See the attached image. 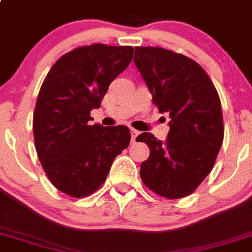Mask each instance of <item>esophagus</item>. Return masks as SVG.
<instances>
[{
  "label": "esophagus",
  "mask_w": 252,
  "mask_h": 252,
  "mask_svg": "<svg viewBox=\"0 0 252 252\" xmlns=\"http://www.w3.org/2000/svg\"><path fill=\"white\" fill-rule=\"evenodd\" d=\"M139 134V132L137 129H130V136H132V142H136V138H137V136H138Z\"/></svg>",
  "instance_id": "obj_1"
}]
</instances>
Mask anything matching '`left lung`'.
<instances>
[{"label": "left lung", "instance_id": "left-lung-1", "mask_svg": "<svg viewBox=\"0 0 252 252\" xmlns=\"http://www.w3.org/2000/svg\"><path fill=\"white\" fill-rule=\"evenodd\" d=\"M134 64L170 130L162 142L152 133L136 141L149 146L141 164L146 187L165 198L191 194L211 172L224 138L220 98L206 71L192 59L161 47H136Z\"/></svg>", "mask_w": 252, "mask_h": 252}]
</instances>
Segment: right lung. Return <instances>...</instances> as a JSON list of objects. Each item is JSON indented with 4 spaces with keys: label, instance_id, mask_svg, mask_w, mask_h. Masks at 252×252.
<instances>
[{
    "label": "right lung",
    "instance_id": "right-lung-1",
    "mask_svg": "<svg viewBox=\"0 0 252 252\" xmlns=\"http://www.w3.org/2000/svg\"><path fill=\"white\" fill-rule=\"evenodd\" d=\"M133 51L101 43L78 47L63 55L42 83L33 115L35 150L51 183L71 197L98 189L129 145L126 126H91L90 120Z\"/></svg>",
    "mask_w": 252,
    "mask_h": 252
}]
</instances>
